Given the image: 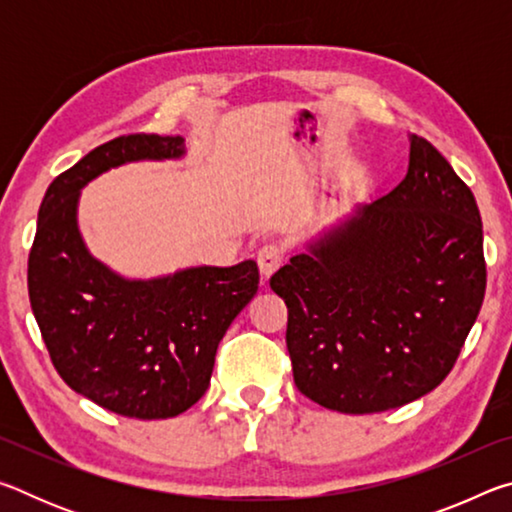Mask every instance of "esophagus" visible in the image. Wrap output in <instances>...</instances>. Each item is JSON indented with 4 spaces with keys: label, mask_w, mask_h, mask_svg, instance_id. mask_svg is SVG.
Returning a JSON list of instances; mask_svg holds the SVG:
<instances>
[{
    "label": "esophagus",
    "mask_w": 512,
    "mask_h": 512,
    "mask_svg": "<svg viewBox=\"0 0 512 512\" xmlns=\"http://www.w3.org/2000/svg\"><path fill=\"white\" fill-rule=\"evenodd\" d=\"M282 262H284V250L277 244H264L262 248H259L257 264H259V271H262L264 277L275 273L277 268L282 266Z\"/></svg>",
    "instance_id": "esophagus-1"
}]
</instances>
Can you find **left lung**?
Returning <instances> with one entry per match:
<instances>
[{
    "mask_svg": "<svg viewBox=\"0 0 512 512\" xmlns=\"http://www.w3.org/2000/svg\"><path fill=\"white\" fill-rule=\"evenodd\" d=\"M409 171L271 277L287 302L302 395L341 413L431 393L461 354L485 296L474 194L436 146L411 135Z\"/></svg>",
    "mask_w": 512,
    "mask_h": 512,
    "instance_id": "1",
    "label": "left lung"
}]
</instances>
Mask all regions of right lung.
I'll list each match as a JSON object with an SVG mask.
<instances>
[{"label": "right lung", "instance_id": "right-lung-1", "mask_svg": "<svg viewBox=\"0 0 512 512\" xmlns=\"http://www.w3.org/2000/svg\"><path fill=\"white\" fill-rule=\"evenodd\" d=\"M185 155L180 135H124L49 185L29 253V300L51 363L72 391L117 415L173 418L210 386L216 348L257 293L253 259L126 280L90 255L76 221L81 189L103 171Z\"/></svg>", "mask_w": 512, "mask_h": 512}]
</instances>
